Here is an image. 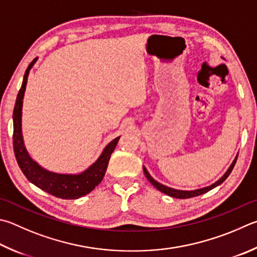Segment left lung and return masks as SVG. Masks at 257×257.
<instances>
[{"mask_svg":"<svg viewBox=\"0 0 257 257\" xmlns=\"http://www.w3.org/2000/svg\"><path fill=\"white\" fill-rule=\"evenodd\" d=\"M238 156V155H237ZM236 161H237V157L235 158L234 160V162H232V164L230 165V167L229 169H228V171L226 172L225 174H223V176L221 177L220 180L219 181H217L216 183L214 184H212V185H210V186H207V188H203V189H199V190H194V191H181V190H175V189H172V188H167V186H165V185H163V184H161V183H158L157 181H155L153 179V177L149 175V173L147 172V170L145 169L144 167V173H145V175H146V177H147V180L151 182V183L155 186V188L157 189V190H160L161 192H163V193H165V194H167V195H170V197H172V198H177V199H189V198H193V197H198V195H201V194H203V193H206V192H208V191H210V190H212L213 188H216V186H218L219 184H221L223 181H225L228 176H229V174L231 173V171H232V169H234V166H235V164H236Z\"/></svg>","mask_w":257,"mask_h":257,"instance_id":"left-lung-1","label":"left lung"}]
</instances>
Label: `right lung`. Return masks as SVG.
<instances>
[{"label": "right lung", "instance_id": "add662e5", "mask_svg": "<svg viewBox=\"0 0 257 257\" xmlns=\"http://www.w3.org/2000/svg\"><path fill=\"white\" fill-rule=\"evenodd\" d=\"M36 60L37 58L32 60L27 68L25 76H23L21 88L18 93L15 110H13V149H15L17 162L27 179L36 186H38L39 189L60 199H78L90 193L97 184L101 183L106 172L111 154L113 153L120 137L113 139L104 148L103 153L101 154V156L97 158L94 164L91 165L83 173L77 175L51 173V172L40 167L35 161H32L29 154L26 151L25 145H23L21 134V111L28 75H29V71L34 66Z\"/></svg>", "mask_w": 257, "mask_h": 257}]
</instances>
